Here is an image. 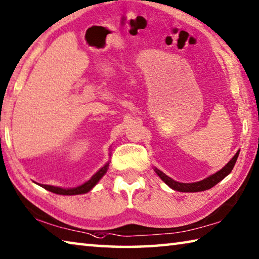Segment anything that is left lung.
Masks as SVG:
<instances>
[{"mask_svg":"<svg viewBox=\"0 0 259 259\" xmlns=\"http://www.w3.org/2000/svg\"><path fill=\"white\" fill-rule=\"evenodd\" d=\"M238 156H239V150L236 153V155H234V156L231 158V161H230L223 168H221L220 171L214 173V175L209 176L208 178L204 179V180L198 181V182H192V183H182V182L175 181L170 177H167L165 173L159 171L158 168L155 167L154 170L157 173V176L161 178L168 187L172 188L173 190L181 191V192H198V191H204V190L210 189L211 187L218 185L220 181H222L225 177L229 176L232 171L234 164H236V162H237Z\"/></svg>","mask_w":259,"mask_h":259,"instance_id":"left-lung-1","label":"left lung"}]
</instances>
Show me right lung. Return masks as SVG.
I'll return each mask as SVG.
<instances>
[{
  "mask_svg": "<svg viewBox=\"0 0 259 259\" xmlns=\"http://www.w3.org/2000/svg\"><path fill=\"white\" fill-rule=\"evenodd\" d=\"M110 162H107L104 166L100 168L95 175H94L88 181L82 183L81 186H78L76 188H60V187H54V186H49V185H40L44 189L49 190L53 194L58 195H64V196H72V195H80V194H86V192L91 191L94 187L96 186V183L101 180L102 177L105 175L107 168H109Z\"/></svg>",
  "mask_w": 259,
  "mask_h": 259,
  "instance_id": "add662e5",
  "label": "right lung"
}]
</instances>
